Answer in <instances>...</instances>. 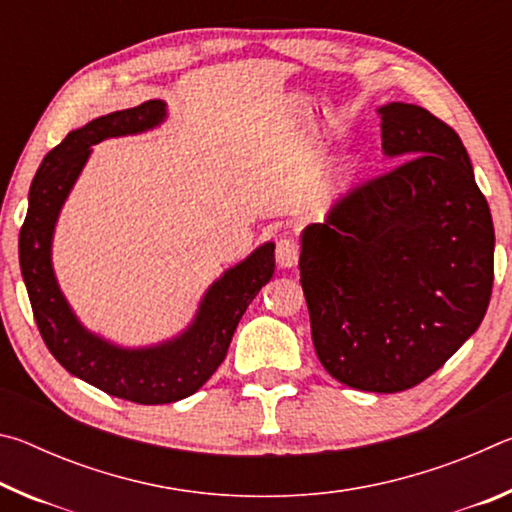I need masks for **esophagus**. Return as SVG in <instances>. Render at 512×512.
<instances>
[{
	"mask_svg": "<svg viewBox=\"0 0 512 512\" xmlns=\"http://www.w3.org/2000/svg\"><path fill=\"white\" fill-rule=\"evenodd\" d=\"M275 259H277V266L280 268H293L298 264V246L296 241L291 237H284L277 241V248H275Z\"/></svg>",
	"mask_w": 512,
	"mask_h": 512,
	"instance_id": "obj_1",
	"label": "esophagus"
}]
</instances>
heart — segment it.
I'll return each instance as SVG.
<instances>
[{"label": "heart", "instance_id": "heart-1", "mask_svg": "<svg viewBox=\"0 0 512 512\" xmlns=\"http://www.w3.org/2000/svg\"><path fill=\"white\" fill-rule=\"evenodd\" d=\"M354 178H357V162L348 160L341 167L339 176H336V183H334V189H332V203L341 201V198H345L352 192Z\"/></svg>", "mask_w": 512, "mask_h": 512}]
</instances>
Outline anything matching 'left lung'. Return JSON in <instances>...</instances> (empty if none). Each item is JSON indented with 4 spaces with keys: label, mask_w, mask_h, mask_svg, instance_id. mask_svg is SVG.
<instances>
[{
    "label": "left lung",
    "mask_w": 512,
    "mask_h": 512,
    "mask_svg": "<svg viewBox=\"0 0 512 512\" xmlns=\"http://www.w3.org/2000/svg\"><path fill=\"white\" fill-rule=\"evenodd\" d=\"M381 112L400 162L300 232V284L320 363L370 393L406 391L479 329L495 228L454 128L413 103Z\"/></svg>",
    "instance_id": "left-lung-1"
}]
</instances>
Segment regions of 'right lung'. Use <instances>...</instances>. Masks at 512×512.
I'll use <instances>...</instances> for the list:
<instances>
[{"mask_svg":"<svg viewBox=\"0 0 512 512\" xmlns=\"http://www.w3.org/2000/svg\"><path fill=\"white\" fill-rule=\"evenodd\" d=\"M167 121L160 99L97 117L45 155L29 189L20 230V268L42 341L69 375L135 404H171L194 395L228 354L232 334L275 271V244L257 246L205 289L194 318L176 336L151 345H119L81 323L54 271V232L92 146L142 135Z\"/></svg>","mask_w":512,"mask_h":512,"instance_id":"right-lung-1","label":"right lung"}]
</instances>
